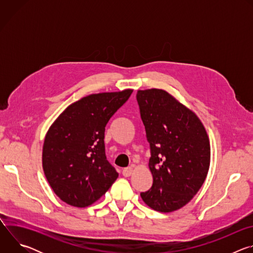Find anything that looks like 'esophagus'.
<instances>
[{
  "label": "esophagus",
  "mask_w": 253,
  "mask_h": 253,
  "mask_svg": "<svg viewBox=\"0 0 253 253\" xmlns=\"http://www.w3.org/2000/svg\"><path fill=\"white\" fill-rule=\"evenodd\" d=\"M132 173H133V167H132V166L127 167V168H124V169L122 170V174H123V176H125V177L131 176Z\"/></svg>",
  "instance_id": "esophagus-1"
}]
</instances>
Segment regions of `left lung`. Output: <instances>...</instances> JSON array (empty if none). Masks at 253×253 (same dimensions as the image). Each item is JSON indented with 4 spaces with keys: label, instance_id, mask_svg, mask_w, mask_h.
I'll use <instances>...</instances> for the list:
<instances>
[{
    "label": "left lung",
    "instance_id": "obj_1",
    "mask_svg": "<svg viewBox=\"0 0 253 253\" xmlns=\"http://www.w3.org/2000/svg\"><path fill=\"white\" fill-rule=\"evenodd\" d=\"M151 157L152 187L141 198L159 212L186 205L199 191L210 165V143L200 119L161 89L136 95Z\"/></svg>",
    "mask_w": 253,
    "mask_h": 253
}]
</instances>
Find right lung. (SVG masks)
Returning a JSON list of instances; mask_svg holds the SVG:
<instances>
[{
    "label": "right lung",
    "instance_id": "right-lung-1",
    "mask_svg": "<svg viewBox=\"0 0 253 253\" xmlns=\"http://www.w3.org/2000/svg\"><path fill=\"white\" fill-rule=\"evenodd\" d=\"M133 90L91 94L71 104L49 128L43 145L45 176L55 194L75 207L97 201L118 177L105 155V127Z\"/></svg>",
    "mask_w": 253,
    "mask_h": 253
}]
</instances>
